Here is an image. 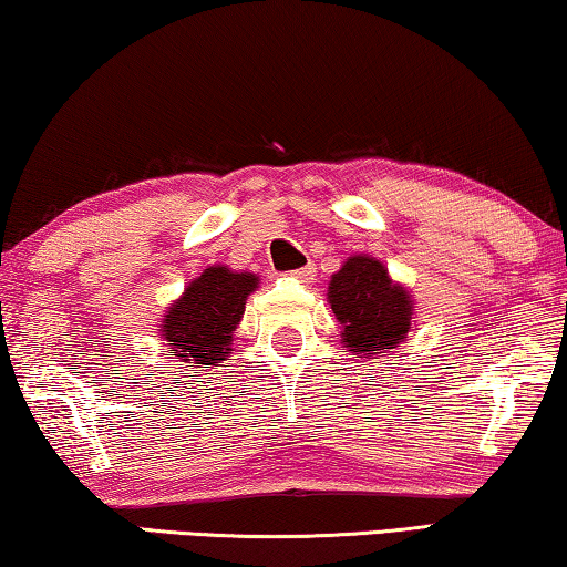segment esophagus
Here are the masks:
<instances>
[{
    "instance_id": "34e87169",
    "label": "esophagus",
    "mask_w": 567,
    "mask_h": 567,
    "mask_svg": "<svg viewBox=\"0 0 567 567\" xmlns=\"http://www.w3.org/2000/svg\"><path fill=\"white\" fill-rule=\"evenodd\" d=\"M289 276L293 278V281H299V284H315V281H317V270H315V266L291 270Z\"/></svg>"
}]
</instances>
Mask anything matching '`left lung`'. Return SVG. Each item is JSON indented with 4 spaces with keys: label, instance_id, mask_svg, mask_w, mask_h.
<instances>
[{
    "label": "left lung",
    "instance_id": "obj_1",
    "mask_svg": "<svg viewBox=\"0 0 567 567\" xmlns=\"http://www.w3.org/2000/svg\"><path fill=\"white\" fill-rule=\"evenodd\" d=\"M332 315L340 322L342 348L373 360L393 352L409 338L414 299L404 284L393 281L379 258L355 252L344 260L327 289Z\"/></svg>",
    "mask_w": 567,
    "mask_h": 567
}]
</instances>
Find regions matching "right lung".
Returning a JSON list of instances; mask_svg holds the SVG:
<instances>
[{
  "label": "right lung",
  "instance_id": "add662e5",
  "mask_svg": "<svg viewBox=\"0 0 567 567\" xmlns=\"http://www.w3.org/2000/svg\"><path fill=\"white\" fill-rule=\"evenodd\" d=\"M260 278L250 270L209 266L196 276L166 309L161 340H166L182 363L215 368L233 352L235 330L245 315L248 297Z\"/></svg>",
  "mask_w": 567,
  "mask_h": 567
}]
</instances>
